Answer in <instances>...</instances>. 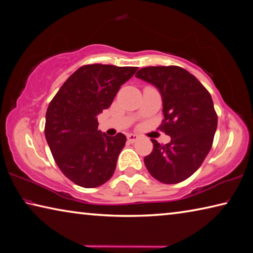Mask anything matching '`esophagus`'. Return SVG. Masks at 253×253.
<instances>
[{
	"label": "esophagus",
	"instance_id": "esophagus-1",
	"mask_svg": "<svg viewBox=\"0 0 253 253\" xmlns=\"http://www.w3.org/2000/svg\"><path fill=\"white\" fill-rule=\"evenodd\" d=\"M138 139H139V135L138 134H134V133L127 134V141H129V142H134Z\"/></svg>",
	"mask_w": 253,
	"mask_h": 253
}]
</instances>
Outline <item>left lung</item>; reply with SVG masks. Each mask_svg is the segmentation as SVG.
Segmentation results:
<instances>
[{"mask_svg":"<svg viewBox=\"0 0 253 253\" xmlns=\"http://www.w3.org/2000/svg\"><path fill=\"white\" fill-rule=\"evenodd\" d=\"M135 77L158 88L165 117L159 129L171 138L164 146L151 139L154 149L144 157V165L161 183H180L201 167L212 148L217 127L212 96L195 76L178 66L144 67Z\"/></svg>","mask_w":253,"mask_h":253,"instance_id":"1","label":"left lung"}]
</instances>
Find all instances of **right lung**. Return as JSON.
I'll use <instances>...</instances> for the list:
<instances>
[{"mask_svg":"<svg viewBox=\"0 0 253 253\" xmlns=\"http://www.w3.org/2000/svg\"><path fill=\"white\" fill-rule=\"evenodd\" d=\"M138 70L113 65H85L64 83L45 113L44 135L64 175L94 188L113 176L126 136L97 130V115L109 109L121 85Z\"/></svg>","mask_w":253,"mask_h":253,"instance_id":"add662e5","label":"right lung"}]
</instances>
